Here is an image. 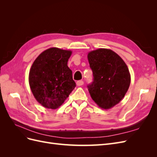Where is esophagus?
I'll list each match as a JSON object with an SVG mask.
<instances>
[{
	"instance_id": "1",
	"label": "esophagus",
	"mask_w": 157,
	"mask_h": 157,
	"mask_svg": "<svg viewBox=\"0 0 157 157\" xmlns=\"http://www.w3.org/2000/svg\"><path fill=\"white\" fill-rule=\"evenodd\" d=\"M84 84V82L82 81V80H78V81L77 82V85L78 86H82Z\"/></svg>"
}]
</instances>
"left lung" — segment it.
Segmentation results:
<instances>
[{
    "label": "left lung",
    "instance_id": "1",
    "mask_svg": "<svg viewBox=\"0 0 157 157\" xmlns=\"http://www.w3.org/2000/svg\"><path fill=\"white\" fill-rule=\"evenodd\" d=\"M88 59L94 81L88 86L92 99L101 109H109L119 103L129 88L131 77L126 64L110 49L90 52Z\"/></svg>",
    "mask_w": 157,
    "mask_h": 157
}]
</instances>
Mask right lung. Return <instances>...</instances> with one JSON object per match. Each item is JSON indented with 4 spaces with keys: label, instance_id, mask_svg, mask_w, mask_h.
Here are the masks:
<instances>
[{
    "label": "right lung",
    "instance_id": "right-lung-1",
    "mask_svg": "<svg viewBox=\"0 0 157 157\" xmlns=\"http://www.w3.org/2000/svg\"><path fill=\"white\" fill-rule=\"evenodd\" d=\"M71 50L50 48L42 52L29 71V83L36 100L47 109H56L65 101L76 84L67 66Z\"/></svg>",
    "mask_w": 157,
    "mask_h": 157
}]
</instances>
